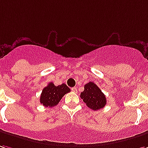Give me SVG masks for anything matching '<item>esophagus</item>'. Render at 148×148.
Segmentation results:
<instances>
[{
    "instance_id": "34e87169",
    "label": "esophagus",
    "mask_w": 148,
    "mask_h": 148,
    "mask_svg": "<svg viewBox=\"0 0 148 148\" xmlns=\"http://www.w3.org/2000/svg\"><path fill=\"white\" fill-rule=\"evenodd\" d=\"M71 90H72V91L77 93V88H76V87H73V88H71Z\"/></svg>"
}]
</instances>
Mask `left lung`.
Returning a JSON list of instances; mask_svg holds the SVG:
<instances>
[{"label": "left lung", "mask_w": 148, "mask_h": 148, "mask_svg": "<svg viewBox=\"0 0 148 148\" xmlns=\"http://www.w3.org/2000/svg\"><path fill=\"white\" fill-rule=\"evenodd\" d=\"M81 99L86 106L94 110L103 108L106 103V96L99 86L90 82L84 86V90L81 93Z\"/></svg>", "instance_id": "8db88e82"}]
</instances>
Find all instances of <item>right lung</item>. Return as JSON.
I'll return each instance as SVG.
<instances>
[{
	"mask_svg": "<svg viewBox=\"0 0 148 148\" xmlns=\"http://www.w3.org/2000/svg\"><path fill=\"white\" fill-rule=\"evenodd\" d=\"M70 91L71 89L64 83L56 86L53 82H49L42 90V95L40 97V103L46 107L56 106L60 102V100L62 99V97Z\"/></svg>",
	"mask_w": 148,
	"mask_h": 148,
	"instance_id": "1",
	"label": "right lung"
}]
</instances>
